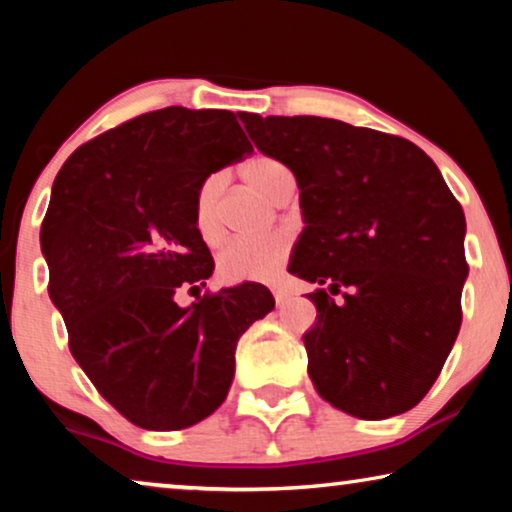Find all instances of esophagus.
<instances>
[{"instance_id":"obj_1","label":"esophagus","mask_w":512,"mask_h":512,"mask_svg":"<svg viewBox=\"0 0 512 512\" xmlns=\"http://www.w3.org/2000/svg\"><path fill=\"white\" fill-rule=\"evenodd\" d=\"M272 296H275L277 307H282L284 303H289V293H286L284 289H272Z\"/></svg>"}]
</instances>
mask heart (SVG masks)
<instances>
[{
	"label": "heart",
	"instance_id": "obj_1",
	"mask_svg": "<svg viewBox=\"0 0 512 512\" xmlns=\"http://www.w3.org/2000/svg\"><path fill=\"white\" fill-rule=\"evenodd\" d=\"M242 179L272 202H279L293 191L289 170L277 160L256 156L242 165ZM221 174H209L195 191V228L207 244H219L223 237L221 214ZM291 251L286 233H272L261 240H233L219 256V272L228 282H270Z\"/></svg>",
	"mask_w": 512,
	"mask_h": 512
}]
</instances>
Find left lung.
<instances>
[{
	"label": "left lung",
	"instance_id": "1",
	"mask_svg": "<svg viewBox=\"0 0 512 512\" xmlns=\"http://www.w3.org/2000/svg\"><path fill=\"white\" fill-rule=\"evenodd\" d=\"M251 142L293 172L305 228L291 275L310 293L303 335L317 394L347 415L387 419L433 387L461 326L464 209L408 139L319 116L242 114Z\"/></svg>",
	"mask_w": 512,
	"mask_h": 512
}]
</instances>
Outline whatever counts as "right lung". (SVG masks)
<instances>
[{
	"mask_svg": "<svg viewBox=\"0 0 512 512\" xmlns=\"http://www.w3.org/2000/svg\"><path fill=\"white\" fill-rule=\"evenodd\" d=\"M237 116L142 114L79 146L53 181L41 223L48 296L83 373L142 429L212 415L233 384L237 340L275 307L254 282L188 307L174 300L212 277L193 202L202 179L254 151Z\"/></svg>",
	"mask_w": 512,
	"mask_h": 512,
	"instance_id": "right-lung-1",
	"label": "right lung"
}]
</instances>
